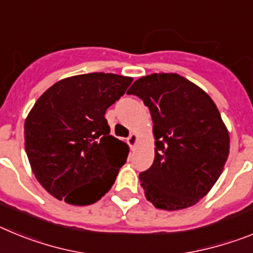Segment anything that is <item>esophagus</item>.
Here are the masks:
<instances>
[{
  "label": "esophagus",
  "instance_id": "34e87169",
  "mask_svg": "<svg viewBox=\"0 0 253 253\" xmlns=\"http://www.w3.org/2000/svg\"><path fill=\"white\" fill-rule=\"evenodd\" d=\"M137 139H138L137 134L133 133V134H130V135H129L128 139H126V143H128L130 148H134V146H135V143H137Z\"/></svg>",
  "mask_w": 253,
  "mask_h": 253
}]
</instances>
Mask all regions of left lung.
Here are the masks:
<instances>
[{
	"mask_svg": "<svg viewBox=\"0 0 253 253\" xmlns=\"http://www.w3.org/2000/svg\"><path fill=\"white\" fill-rule=\"evenodd\" d=\"M128 95L149 109L154 161L139 173L147 200L178 210L196 204L215 184L229 154V134L208 93L176 73H153L134 82Z\"/></svg>",
	"mask_w": 253,
	"mask_h": 253,
	"instance_id": "left-lung-1",
	"label": "left lung"
}]
</instances>
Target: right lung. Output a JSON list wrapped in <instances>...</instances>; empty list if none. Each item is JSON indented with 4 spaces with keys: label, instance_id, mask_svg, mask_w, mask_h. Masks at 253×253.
<instances>
[{
    "label": "right lung",
    "instance_id": "obj_1",
    "mask_svg": "<svg viewBox=\"0 0 253 253\" xmlns=\"http://www.w3.org/2000/svg\"><path fill=\"white\" fill-rule=\"evenodd\" d=\"M133 78L87 73L54 84L24 125L35 177L50 195L72 205L96 203L111 189L129 148L110 135L105 113Z\"/></svg>",
    "mask_w": 253,
    "mask_h": 253
}]
</instances>
